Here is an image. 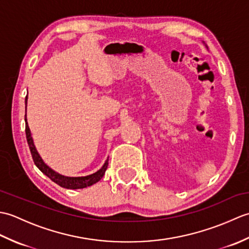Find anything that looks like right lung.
Here are the masks:
<instances>
[{"label": "right lung", "instance_id": "1", "mask_svg": "<svg viewBox=\"0 0 249 249\" xmlns=\"http://www.w3.org/2000/svg\"><path fill=\"white\" fill-rule=\"evenodd\" d=\"M26 99H28V96L25 97V112H26ZM25 135H26V141H28V144L31 151V155H32V158H33L36 167L38 168L44 174H46V176L50 179H52L54 183L60 185L61 187L68 188V189H79V188L91 186V185L97 183L99 179L104 177L106 170H107L108 160L105 162V165L103 166L102 169H100V170L91 174V176L79 177V178H68V177L61 176V174L51 170L48 166L45 165V162L41 160L40 156L38 155V153H37L33 143V139H32L31 137L28 122H26V113H25Z\"/></svg>", "mask_w": 249, "mask_h": 249}]
</instances>
